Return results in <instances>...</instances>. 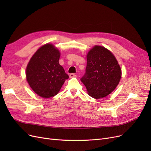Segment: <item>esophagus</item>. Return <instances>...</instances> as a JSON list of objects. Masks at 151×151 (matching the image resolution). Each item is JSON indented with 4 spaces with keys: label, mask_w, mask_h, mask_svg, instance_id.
Here are the masks:
<instances>
[{
    "label": "esophagus",
    "mask_w": 151,
    "mask_h": 151,
    "mask_svg": "<svg viewBox=\"0 0 151 151\" xmlns=\"http://www.w3.org/2000/svg\"><path fill=\"white\" fill-rule=\"evenodd\" d=\"M69 77H70V78H72V77H76V75L75 74H74V73H71V74L69 75Z\"/></svg>",
    "instance_id": "1"
}]
</instances>
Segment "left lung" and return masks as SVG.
<instances>
[{
	"label": "left lung",
	"mask_w": 151,
	"mask_h": 151,
	"mask_svg": "<svg viewBox=\"0 0 151 151\" xmlns=\"http://www.w3.org/2000/svg\"><path fill=\"white\" fill-rule=\"evenodd\" d=\"M121 76V68L115 56L106 48L96 45L87 55L86 72L81 81L89 95L99 99L115 90Z\"/></svg>",
	"instance_id": "8db88e82"
}]
</instances>
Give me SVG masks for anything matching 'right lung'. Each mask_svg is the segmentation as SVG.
<instances>
[{
  "mask_svg": "<svg viewBox=\"0 0 151 151\" xmlns=\"http://www.w3.org/2000/svg\"><path fill=\"white\" fill-rule=\"evenodd\" d=\"M60 52L52 44L40 47L26 68V79L35 93L48 98L58 94L68 76L58 63Z\"/></svg>",
  "mask_w": 151,
  "mask_h": 151,
  "instance_id": "1",
  "label": "right lung"
}]
</instances>
